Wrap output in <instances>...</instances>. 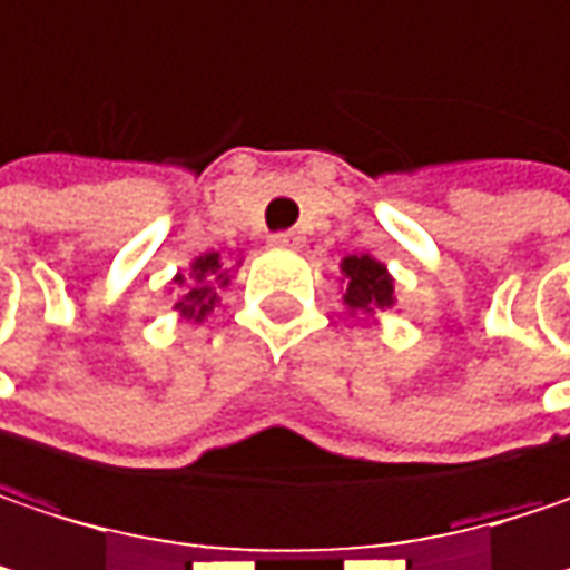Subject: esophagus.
I'll return each instance as SVG.
<instances>
[{
    "label": "esophagus",
    "instance_id": "1",
    "mask_svg": "<svg viewBox=\"0 0 570 570\" xmlns=\"http://www.w3.org/2000/svg\"><path fill=\"white\" fill-rule=\"evenodd\" d=\"M271 245H277V248H299L303 245V235L299 232H277V235H271Z\"/></svg>",
    "mask_w": 570,
    "mask_h": 570
}]
</instances>
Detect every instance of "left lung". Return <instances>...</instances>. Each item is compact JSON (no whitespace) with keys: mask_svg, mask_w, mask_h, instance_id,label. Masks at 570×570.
Segmentation results:
<instances>
[{"mask_svg":"<svg viewBox=\"0 0 570 570\" xmlns=\"http://www.w3.org/2000/svg\"><path fill=\"white\" fill-rule=\"evenodd\" d=\"M342 271L348 277L345 303L352 309H374V306H390L393 303V281L386 277L384 264H377L374 257H367V254L345 257Z\"/></svg>","mask_w":570,"mask_h":570,"instance_id":"obj_1","label":"left lung"}]
</instances>
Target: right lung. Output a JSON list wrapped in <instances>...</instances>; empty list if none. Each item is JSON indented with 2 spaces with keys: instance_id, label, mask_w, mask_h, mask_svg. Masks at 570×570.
Returning <instances> with one entry per match:
<instances>
[{
  "instance_id": "obj_1",
  "label": "right lung",
  "mask_w": 570,
  "mask_h": 570,
  "mask_svg": "<svg viewBox=\"0 0 570 570\" xmlns=\"http://www.w3.org/2000/svg\"><path fill=\"white\" fill-rule=\"evenodd\" d=\"M218 254H206V257H199L196 264H193V274H196V284L189 286L184 293V299L177 303V309H184V316H206L209 309H213V303H216V284L213 281H222V284H228V277L225 274H218Z\"/></svg>"
}]
</instances>
